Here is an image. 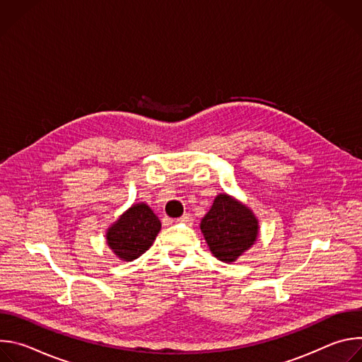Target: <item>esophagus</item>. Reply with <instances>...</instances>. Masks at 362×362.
Returning a JSON list of instances; mask_svg holds the SVG:
<instances>
[{"instance_id": "1", "label": "esophagus", "mask_w": 362, "mask_h": 362, "mask_svg": "<svg viewBox=\"0 0 362 362\" xmlns=\"http://www.w3.org/2000/svg\"><path fill=\"white\" fill-rule=\"evenodd\" d=\"M177 221L182 222V223H186V225H192V223H193V218H192L190 214H185V215H183L182 218H179Z\"/></svg>"}]
</instances>
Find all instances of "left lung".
I'll return each mask as SVG.
<instances>
[{
    "label": "left lung",
    "mask_w": 362,
    "mask_h": 362,
    "mask_svg": "<svg viewBox=\"0 0 362 362\" xmlns=\"http://www.w3.org/2000/svg\"><path fill=\"white\" fill-rule=\"evenodd\" d=\"M212 253L222 262H235L257 236L255 215L228 194H219L200 222Z\"/></svg>",
    "instance_id": "1"
}]
</instances>
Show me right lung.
I'll use <instances>...</instances> for the list:
<instances>
[{
	"label": "right lung",
	"instance_id": "obj_1",
	"mask_svg": "<svg viewBox=\"0 0 362 362\" xmlns=\"http://www.w3.org/2000/svg\"><path fill=\"white\" fill-rule=\"evenodd\" d=\"M160 221L144 203L133 204L109 229L107 243L123 261H133L141 256L156 239Z\"/></svg>",
	"mask_w": 362,
	"mask_h": 362
}]
</instances>
